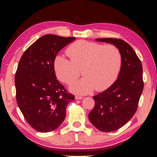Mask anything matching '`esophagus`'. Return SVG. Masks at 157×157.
<instances>
[{"label":"esophagus","mask_w":157,"mask_h":157,"mask_svg":"<svg viewBox=\"0 0 157 157\" xmlns=\"http://www.w3.org/2000/svg\"><path fill=\"white\" fill-rule=\"evenodd\" d=\"M75 99H77V100H82V99H83V97L80 96V95H76Z\"/></svg>","instance_id":"34e87169"}]
</instances>
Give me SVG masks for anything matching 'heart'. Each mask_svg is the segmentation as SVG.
Returning <instances> with one entry per match:
<instances>
[{"label":"heart","instance_id":"1","mask_svg":"<svg viewBox=\"0 0 157 157\" xmlns=\"http://www.w3.org/2000/svg\"><path fill=\"white\" fill-rule=\"evenodd\" d=\"M69 59L56 58L55 71L59 80L66 84L78 77L82 69L85 78L71 84V90L77 94H86L94 89L104 91L109 87L120 71L122 55L115 45H102L79 40L74 42L66 49Z\"/></svg>","mask_w":157,"mask_h":157}]
</instances>
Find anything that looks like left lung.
Returning <instances> with one entry per match:
<instances>
[{"label":"left lung","instance_id":"1","mask_svg":"<svg viewBox=\"0 0 157 157\" xmlns=\"http://www.w3.org/2000/svg\"><path fill=\"white\" fill-rule=\"evenodd\" d=\"M95 40L115 45L122 55L118 79L107 90L94 96L95 106L89 114L90 122L98 129L110 132L124 125L136 113L144 86L143 66L132 47L122 39Z\"/></svg>","mask_w":157,"mask_h":157}]
</instances>
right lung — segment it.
Masks as SVG:
<instances>
[{
	"instance_id": "obj_1",
	"label": "right lung",
	"mask_w": 157,
	"mask_h": 157,
	"mask_svg": "<svg viewBox=\"0 0 157 157\" xmlns=\"http://www.w3.org/2000/svg\"><path fill=\"white\" fill-rule=\"evenodd\" d=\"M75 39L54 34L41 36L28 48L18 62L14 82L16 98L26 121L35 130L56 129L75 96L55 75L54 62L61 50Z\"/></svg>"
}]
</instances>
